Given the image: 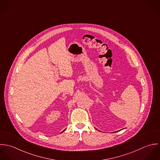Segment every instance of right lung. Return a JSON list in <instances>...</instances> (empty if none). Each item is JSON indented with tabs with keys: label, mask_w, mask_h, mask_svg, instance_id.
Masks as SVG:
<instances>
[{
	"label": "right lung",
	"mask_w": 160,
	"mask_h": 160,
	"mask_svg": "<svg viewBox=\"0 0 160 160\" xmlns=\"http://www.w3.org/2000/svg\"><path fill=\"white\" fill-rule=\"evenodd\" d=\"M64 130H63V131H62V132H64ZM62 132H61V133H62Z\"/></svg>",
	"instance_id": "obj_1"
}]
</instances>
